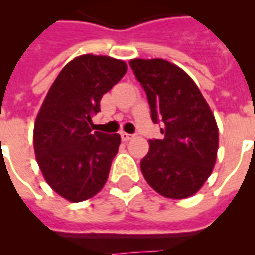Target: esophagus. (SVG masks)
<instances>
[{
	"mask_svg": "<svg viewBox=\"0 0 255 255\" xmlns=\"http://www.w3.org/2000/svg\"><path fill=\"white\" fill-rule=\"evenodd\" d=\"M120 137H122L123 141H129V140L133 137V135H129V133H127V132H122V133H120Z\"/></svg>",
	"mask_w": 255,
	"mask_h": 255,
	"instance_id": "34e87169",
	"label": "esophagus"
}]
</instances>
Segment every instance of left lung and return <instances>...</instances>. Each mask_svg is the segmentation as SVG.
<instances>
[{"label": "left lung", "instance_id": "left-lung-1", "mask_svg": "<svg viewBox=\"0 0 255 255\" xmlns=\"http://www.w3.org/2000/svg\"><path fill=\"white\" fill-rule=\"evenodd\" d=\"M147 92L152 120L163 122V140H151L140 161L144 178L167 198L197 193L217 160L218 127L209 104L194 81L165 59L129 61Z\"/></svg>", "mask_w": 255, "mask_h": 255}]
</instances>
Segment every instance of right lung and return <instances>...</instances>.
I'll return each instance as SVG.
<instances>
[{
  "instance_id": "obj_1",
  "label": "right lung",
  "mask_w": 255,
  "mask_h": 255,
  "mask_svg": "<svg viewBox=\"0 0 255 255\" xmlns=\"http://www.w3.org/2000/svg\"><path fill=\"white\" fill-rule=\"evenodd\" d=\"M124 61L85 54L58 74L34 123L35 159L46 182L67 201L94 197L104 186L120 135L92 131L102 96L127 73Z\"/></svg>"
}]
</instances>
